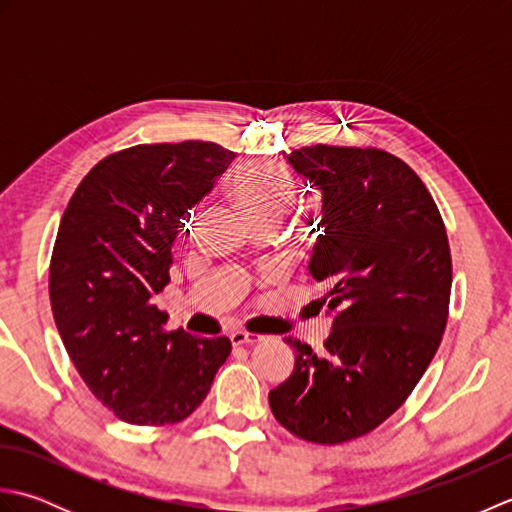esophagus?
<instances>
[{
  "mask_svg": "<svg viewBox=\"0 0 512 512\" xmlns=\"http://www.w3.org/2000/svg\"><path fill=\"white\" fill-rule=\"evenodd\" d=\"M259 341H264L262 334H255V332H242L237 330L231 334V343L233 345H255Z\"/></svg>",
  "mask_w": 512,
  "mask_h": 512,
  "instance_id": "1",
  "label": "esophagus"
}]
</instances>
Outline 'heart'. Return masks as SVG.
<instances>
[{
    "label": "heart",
    "mask_w": 512,
    "mask_h": 512,
    "mask_svg": "<svg viewBox=\"0 0 512 512\" xmlns=\"http://www.w3.org/2000/svg\"><path fill=\"white\" fill-rule=\"evenodd\" d=\"M233 198L250 224H279L297 198V182L281 165H250L233 178Z\"/></svg>",
    "instance_id": "1"
}]
</instances>
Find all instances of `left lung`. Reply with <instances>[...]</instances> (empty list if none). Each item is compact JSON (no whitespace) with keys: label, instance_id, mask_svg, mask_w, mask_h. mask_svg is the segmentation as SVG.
<instances>
[{"label":"left lung","instance_id":"8db88e82","mask_svg":"<svg viewBox=\"0 0 512 512\" xmlns=\"http://www.w3.org/2000/svg\"><path fill=\"white\" fill-rule=\"evenodd\" d=\"M290 165L323 193L310 273L334 323L321 352L286 336L295 369L268 394L292 436L343 444L409 398L449 319L451 250L436 200L407 162L376 147L312 145Z\"/></svg>","mask_w":512,"mask_h":512}]
</instances>
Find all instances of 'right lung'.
Instances as JSON below:
<instances>
[{
	"instance_id": "1",
	"label": "right lung",
	"mask_w": 512,
	"mask_h": 512,
	"mask_svg": "<svg viewBox=\"0 0 512 512\" xmlns=\"http://www.w3.org/2000/svg\"><path fill=\"white\" fill-rule=\"evenodd\" d=\"M233 158L204 140L116 151L61 217L48 277L54 323L83 383L129 424L189 418L231 354L226 336L167 330L154 297L169 284L180 220Z\"/></svg>"
}]
</instances>
